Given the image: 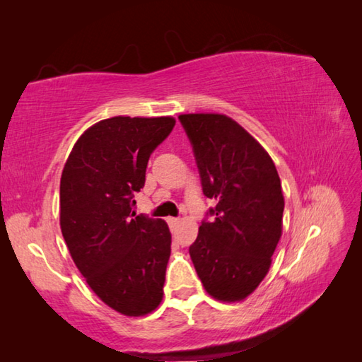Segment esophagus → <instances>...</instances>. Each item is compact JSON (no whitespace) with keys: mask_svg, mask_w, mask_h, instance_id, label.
<instances>
[{"mask_svg":"<svg viewBox=\"0 0 362 362\" xmlns=\"http://www.w3.org/2000/svg\"><path fill=\"white\" fill-rule=\"evenodd\" d=\"M167 223L170 225V228H176L180 225V218H176V217H168L167 218Z\"/></svg>","mask_w":362,"mask_h":362,"instance_id":"34e87169","label":"esophagus"}]
</instances>
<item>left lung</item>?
<instances>
[{"label":"left lung","instance_id":"obj_1","mask_svg":"<svg viewBox=\"0 0 362 362\" xmlns=\"http://www.w3.org/2000/svg\"><path fill=\"white\" fill-rule=\"evenodd\" d=\"M192 144L203 194L216 202L189 247L206 292L240 301L267 275L283 231L284 197L274 160L222 114L178 117Z\"/></svg>","mask_w":362,"mask_h":362}]
</instances>
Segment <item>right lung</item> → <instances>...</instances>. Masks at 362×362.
Instances as JSON below:
<instances>
[{
	"mask_svg": "<svg viewBox=\"0 0 362 362\" xmlns=\"http://www.w3.org/2000/svg\"><path fill=\"white\" fill-rule=\"evenodd\" d=\"M173 117H112L84 131L61 178V230L90 289L117 313L154 311L164 293L172 234L160 218L136 216L151 153Z\"/></svg>",
	"mask_w": 362,
	"mask_h": 362,
	"instance_id": "right-lung-1",
	"label": "right lung"
}]
</instances>
